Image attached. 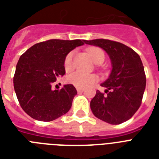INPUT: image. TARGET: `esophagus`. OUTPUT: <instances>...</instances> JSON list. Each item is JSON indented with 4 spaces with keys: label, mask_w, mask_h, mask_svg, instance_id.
<instances>
[{
    "label": "esophagus",
    "mask_w": 159,
    "mask_h": 159,
    "mask_svg": "<svg viewBox=\"0 0 159 159\" xmlns=\"http://www.w3.org/2000/svg\"><path fill=\"white\" fill-rule=\"evenodd\" d=\"M77 92H83V88H82V87H77Z\"/></svg>",
    "instance_id": "esophagus-1"
}]
</instances>
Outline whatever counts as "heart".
<instances>
[{"mask_svg":"<svg viewBox=\"0 0 159 159\" xmlns=\"http://www.w3.org/2000/svg\"><path fill=\"white\" fill-rule=\"evenodd\" d=\"M87 53L95 62H97L103 60L104 61L105 54L103 51L99 48H90L87 50ZM72 57L73 52H71L66 56L64 60V67L67 71L72 69ZM67 82L69 84H72L77 87H86L93 84L98 80V77L96 74H87L82 72H75L69 74L67 77Z\"/></svg>","mask_w":159,"mask_h":159,"instance_id":"b5f03b06","label":"heart"}]
</instances>
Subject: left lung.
<instances>
[{
  "label": "left lung",
  "instance_id": "obj_1",
  "mask_svg": "<svg viewBox=\"0 0 159 159\" xmlns=\"http://www.w3.org/2000/svg\"><path fill=\"white\" fill-rule=\"evenodd\" d=\"M85 43L102 48L109 55L111 72L97 91L90 106L96 117L111 125L128 120L138 111L145 90L146 77L140 57L123 43L109 39L86 40Z\"/></svg>",
  "mask_w": 159,
  "mask_h": 159
}]
</instances>
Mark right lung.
<instances>
[{
    "instance_id": "1",
    "label": "right lung",
    "mask_w": 159,
    "mask_h": 159,
    "mask_svg": "<svg viewBox=\"0 0 159 159\" xmlns=\"http://www.w3.org/2000/svg\"><path fill=\"white\" fill-rule=\"evenodd\" d=\"M84 39H49L36 43L21 55L14 76V88L24 111L34 120L52 121L69 111L77 90L72 84L53 90L52 82L65 74V57Z\"/></svg>"
}]
</instances>
